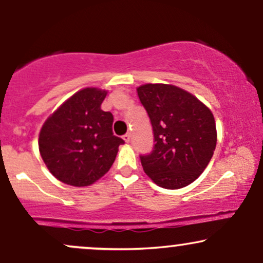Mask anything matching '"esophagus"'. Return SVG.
<instances>
[{
	"label": "esophagus",
	"mask_w": 263,
	"mask_h": 263,
	"mask_svg": "<svg viewBox=\"0 0 263 263\" xmlns=\"http://www.w3.org/2000/svg\"><path fill=\"white\" fill-rule=\"evenodd\" d=\"M122 138H123V141L127 142V143H128L129 140H131V135H129V132H127V134L123 135V136H122Z\"/></svg>",
	"instance_id": "34e87169"
}]
</instances>
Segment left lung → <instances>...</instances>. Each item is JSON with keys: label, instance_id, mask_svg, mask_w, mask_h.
Segmentation results:
<instances>
[{"label": "left lung", "instance_id": "8db88e82", "mask_svg": "<svg viewBox=\"0 0 263 263\" xmlns=\"http://www.w3.org/2000/svg\"><path fill=\"white\" fill-rule=\"evenodd\" d=\"M137 93L156 142L149 155L140 156L144 173L165 189L189 185L203 173L215 151L213 112L193 93L170 84H144Z\"/></svg>", "mask_w": 263, "mask_h": 263}]
</instances>
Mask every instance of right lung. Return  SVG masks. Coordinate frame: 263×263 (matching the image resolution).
<instances>
[{"mask_svg": "<svg viewBox=\"0 0 263 263\" xmlns=\"http://www.w3.org/2000/svg\"><path fill=\"white\" fill-rule=\"evenodd\" d=\"M106 90L85 87L63 102L39 132V152L57 179L91 185L107 173L122 138L112 134L114 116L101 110Z\"/></svg>", "mask_w": 263, "mask_h": 263, "instance_id": "obj_1", "label": "right lung"}]
</instances>
